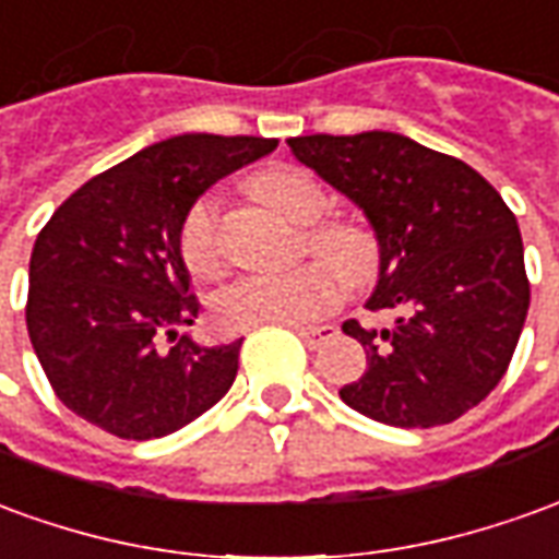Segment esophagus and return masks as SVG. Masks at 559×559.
<instances>
[{"instance_id":"obj_1","label":"esophagus","mask_w":559,"mask_h":559,"mask_svg":"<svg viewBox=\"0 0 559 559\" xmlns=\"http://www.w3.org/2000/svg\"><path fill=\"white\" fill-rule=\"evenodd\" d=\"M296 335H299L308 347H320L330 335H335V330L333 326H302V330H296Z\"/></svg>"}]
</instances>
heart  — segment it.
<instances>
[{
	"instance_id": "obj_1",
	"label": "heart",
	"mask_w": 559,
	"mask_h": 559,
	"mask_svg": "<svg viewBox=\"0 0 559 559\" xmlns=\"http://www.w3.org/2000/svg\"><path fill=\"white\" fill-rule=\"evenodd\" d=\"M251 193L302 229V251L318 263L290 275H253L229 284L214 296V320L226 333H248L257 326H308L330 314L345 281L369 284L381 269V245L366 224L347 217H323L330 209L326 190L308 171L278 166L251 178ZM181 257L197 278H217L224 272V245L217 229V202L197 199L181 224Z\"/></svg>"
}]
</instances>
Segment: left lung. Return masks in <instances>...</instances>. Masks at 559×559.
I'll use <instances>...</instances> for the list:
<instances>
[{
  "instance_id": "1",
  "label": "left lung",
  "mask_w": 559,
  "mask_h": 559,
  "mask_svg": "<svg viewBox=\"0 0 559 559\" xmlns=\"http://www.w3.org/2000/svg\"><path fill=\"white\" fill-rule=\"evenodd\" d=\"M287 144L369 217L381 275L366 308L396 314L384 330L342 323L366 350V372L338 396L388 427L466 415L502 381L530 308L511 209L463 159L396 132H320Z\"/></svg>"
}]
</instances>
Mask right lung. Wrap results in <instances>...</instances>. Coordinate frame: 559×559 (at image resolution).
<instances>
[{
	"instance_id": "add662e5",
	"label": "right lung",
	"mask_w": 559,
	"mask_h": 559,
	"mask_svg": "<svg viewBox=\"0 0 559 559\" xmlns=\"http://www.w3.org/2000/svg\"><path fill=\"white\" fill-rule=\"evenodd\" d=\"M275 139L187 132L90 178L41 226L26 330L57 400L117 439H159L224 400L241 338L199 347L181 260L190 205Z\"/></svg>"
}]
</instances>
